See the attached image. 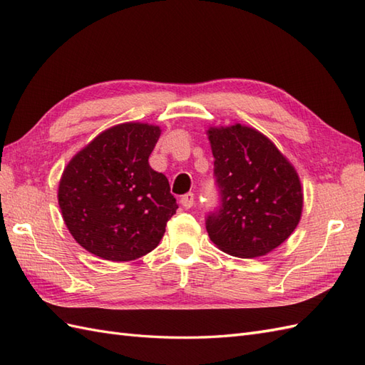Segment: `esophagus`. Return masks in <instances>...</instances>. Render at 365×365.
Returning a JSON list of instances; mask_svg holds the SVG:
<instances>
[{
	"instance_id": "obj_1",
	"label": "esophagus",
	"mask_w": 365,
	"mask_h": 365,
	"mask_svg": "<svg viewBox=\"0 0 365 365\" xmlns=\"http://www.w3.org/2000/svg\"><path fill=\"white\" fill-rule=\"evenodd\" d=\"M194 199H196V197H194V194H192V192H186V194H183V196L180 197L182 207H183V208H186V210L191 208V207L194 205V202H196Z\"/></svg>"
}]
</instances>
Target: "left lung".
<instances>
[{
  "instance_id": "1",
  "label": "left lung",
  "mask_w": 365,
  "mask_h": 365,
  "mask_svg": "<svg viewBox=\"0 0 365 365\" xmlns=\"http://www.w3.org/2000/svg\"><path fill=\"white\" fill-rule=\"evenodd\" d=\"M217 205L205 227L228 255L255 258L289 238L302 215L299 175L275 144L250 127L210 129Z\"/></svg>"
}]
</instances>
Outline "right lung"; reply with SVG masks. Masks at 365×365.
<instances>
[{
    "mask_svg": "<svg viewBox=\"0 0 365 365\" xmlns=\"http://www.w3.org/2000/svg\"><path fill=\"white\" fill-rule=\"evenodd\" d=\"M160 127L115 125L65 168L58 205L73 238L93 255L132 261L154 250L179 205L162 173L149 166Z\"/></svg>",
    "mask_w": 365,
    "mask_h": 365,
    "instance_id": "add662e5",
    "label": "right lung"
}]
</instances>
